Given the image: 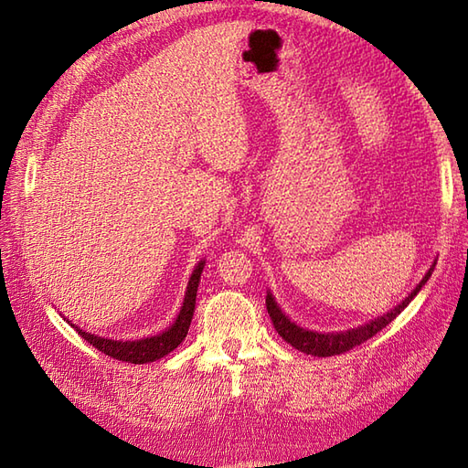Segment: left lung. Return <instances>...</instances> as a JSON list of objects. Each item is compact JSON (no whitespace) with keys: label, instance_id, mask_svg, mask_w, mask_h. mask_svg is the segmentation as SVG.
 <instances>
[{"label":"left lung","instance_id":"1","mask_svg":"<svg viewBox=\"0 0 468 468\" xmlns=\"http://www.w3.org/2000/svg\"><path fill=\"white\" fill-rule=\"evenodd\" d=\"M434 267H431L429 273L422 277V282L414 287L412 293L402 300V303H399L390 310L388 314H384L382 317H378V320H372L370 324H364L360 327H356V330H347V332H327V334H320V332H312V330H303V327L295 325L290 317H287L282 310L277 302L273 300V295L267 292L265 295V305H267V314H270L273 327L277 330L283 340L287 344H292L295 350H300L303 354H312L317 357H327V356H337V354H344L347 350H352V347L364 344L366 340H370L372 335H376L378 332L390 324L392 320H396V315H399L406 305H409L414 295L422 290V285L429 282V277L432 273Z\"/></svg>","mask_w":468,"mask_h":468}]
</instances>
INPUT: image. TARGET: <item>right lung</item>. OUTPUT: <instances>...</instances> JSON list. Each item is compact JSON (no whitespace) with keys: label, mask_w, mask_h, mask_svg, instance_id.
<instances>
[{"label":"right lung","mask_w":468,"mask_h":468,"mask_svg":"<svg viewBox=\"0 0 468 468\" xmlns=\"http://www.w3.org/2000/svg\"><path fill=\"white\" fill-rule=\"evenodd\" d=\"M203 267H205V261L197 263L195 271L191 273V280H188V285H186V293H185V302H183L181 312H178L175 324L163 334L144 337V340L118 342V340H108V337H102V335L88 334L76 325H74V330L80 334L86 342H90L96 350H101L102 354L114 357V360H122V362H131V364H146V362L161 360V357H165L166 354H171L188 334V325H191L195 302H197V287H198V282H201Z\"/></svg>","instance_id":"right-lung-1"}]
</instances>
